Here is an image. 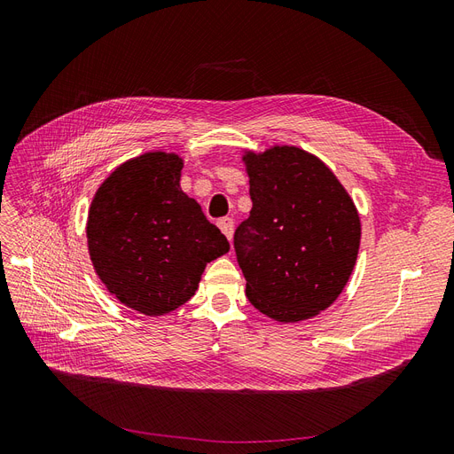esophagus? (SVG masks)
<instances>
[{"label": "esophagus", "instance_id": "34e87169", "mask_svg": "<svg viewBox=\"0 0 454 454\" xmlns=\"http://www.w3.org/2000/svg\"><path fill=\"white\" fill-rule=\"evenodd\" d=\"M219 229H222V232L229 240H232V232H235V222H232L231 217H223L222 222H219Z\"/></svg>", "mask_w": 454, "mask_h": 454}]
</instances>
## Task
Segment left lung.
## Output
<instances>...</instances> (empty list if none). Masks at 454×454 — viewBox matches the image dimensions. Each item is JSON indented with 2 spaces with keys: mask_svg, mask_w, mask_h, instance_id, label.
I'll return each mask as SVG.
<instances>
[{
  "mask_svg": "<svg viewBox=\"0 0 454 454\" xmlns=\"http://www.w3.org/2000/svg\"><path fill=\"white\" fill-rule=\"evenodd\" d=\"M250 217L235 232L246 297L269 318H314L345 290L358 259L360 214L332 168L295 145L242 155Z\"/></svg>",
  "mask_w": 454,
  "mask_h": 454,
  "instance_id": "8db88e82",
  "label": "left lung"
}]
</instances>
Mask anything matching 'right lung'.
Returning <instances> with one entry per match:
<instances>
[{"label":"right lung","instance_id":"right-lung-1","mask_svg":"<svg viewBox=\"0 0 454 454\" xmlns=\"http://www.w3.org/2000/svg\"><path fill=\"white\" fill-rule=\"evenodd\" d=\"M184 159L147 151L109 174L89 208L87 244L98 278L122 305L145 316L195 295L210 261L229 242L180 187Z\"/></svg>","mask_w":454,"mask_h":454}]
</instances>
